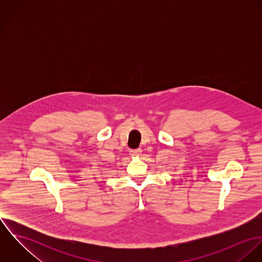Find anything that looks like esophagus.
Instances as JSON below:
<instances>
[{
	"label": "esophagus",
	"mask_w": 262,
	"mask_h": 262,
	"mask_svg": "<svg viewBox=\"0 0 262 262\" xmlns=\"http://www.w3.org/2000/svg\"><path fill=\"white\" fill-rule=\"evenodd\" d=\"M141 153H142V150L141 149L131 150L130 151V154L134 157H138L139 155H141Z\"/></svg>",
	"instance_id": "1"
}]
</instances>
